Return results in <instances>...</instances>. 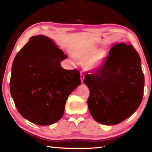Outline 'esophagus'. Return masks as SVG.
Masks as SVG:
<instances>
[{
    "label": "esophagus",
    "mask_w": 152,
    "mask_h": 152,
    "mask_svg": "<svg viewBox=\"0 0 152 152\" xmlns=\"http://www.w3.org/2000/svg\"><path fill=\"white\" fill-rule=\"evenodd\" d=\"M85 78V74L83 73H81L80 74V80H81V82H83V80H84Z\"/></svg>",
    "instance_id": "34e87169"
}]
</instances>
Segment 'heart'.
<instances>
[{"instance_id":"b5f03b06","label":"heart","mask_w":152,"mask_h":152,"mask_svg":"<svg viewBox=\"0 0 152 152\" xmlns=\"http://www.w3.org/2000/svg\"><path fill=\"white\" fill-rule=\"evenodd\" d=\"M76 56L87 59L86 66L91 70H96L101 68L104 63L106 54L104 51H98L95 46H89L78 50Z\"/></svg>"}]
</instances>
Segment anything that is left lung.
Returning <instances> with one entry per match:
<instances>
[{"label":"left lung","mask_w":152,"mask_h":152,"mask_svg":"<svg viewBox=\"0 0 152 152\" xmlns=\"http://www.w3.org/2000/svg\"><path fill=\"white\" fill-rule=\"evenodd\" d=\"M88 104L96 121L113 125L124 121L142 101L144 76L139 55L132 45L115 44L103 65L86 74Z\"/></svg>","instance_id":"obj_1"}]
</instances>
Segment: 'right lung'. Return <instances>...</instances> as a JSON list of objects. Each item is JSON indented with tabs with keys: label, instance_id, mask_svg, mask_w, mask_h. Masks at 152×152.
I'll list each match as a JSON object with an SVG mask.
<instances>
[{
	"label": "right lung",
	"instance_id": "right-lung-1",
	"mask_svg": "<svg viewBox=\"0 0 152 152\" xmlns=\"http://www.w3.org/2000/svg\"><path fill=\"white\" fill-rule=\"evenodd\" d=\"M66 57L43 35L30 38L16 55L10 88L18 112L27 120L48 125L63 117L68 97L81 83L78 70L61 67Z\"/></svg>",
	"mask_w": 152,
	"mask_h": 152
}]
</instances>
